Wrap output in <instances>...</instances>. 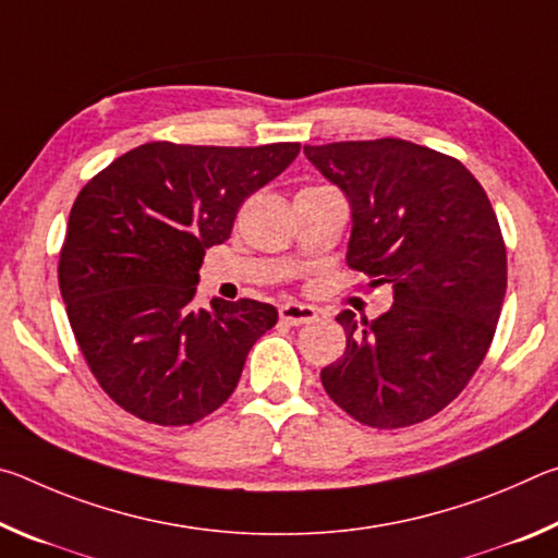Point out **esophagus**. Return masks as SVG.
Wrapping results in <instances>:
<instances>
[{"instance_id": "1", "label": "esophagus", "mask_w": 558, "mask_h": 558, "mask_svg": "<svg viewBox=\"0 0 558 558\" xmlns=\"http://www.w3.org/2000/svg\"><path fill=\"white\" fill-rule=\"evenodd\" d=\"M280 319L282 323H288V325H307V323H313V319L317 317V313H315V307H310V305H298V302H286V305H280Z\"/></svg>"}]
</instances>
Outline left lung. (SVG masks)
<instances>
[{
    "label": "left lung",
    "instance_id": "1",
    "mask_svg": "<svg viewBox=\"0 0 558 558\" xmlns=\"http://www.w3.org/2000/svg\"><path fill=\"white\" fill-rule=\"evenodd\" d=\"M352 206L347 266L391 286L376 319L337 315L342 359L319 374L364 426H415L458 399L493 344L507 290V248L483 184L436 149L405 140L305 145Z\"/></svg>",
    "mask_w": 558,
    "mask_h": 558
}]
</instances>
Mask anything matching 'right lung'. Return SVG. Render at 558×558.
Returning a JSON list of instances; mask_svg holds the SVG:
<instances>
[{"instance_id":"obj_1","label":"right lung","mask_w":558,"mask_h":558,"mask_svg":"<svg viewBox=\"0 0 558 558\" xmlns=\"http://www.w3.org/2000/svg\"><path fill=\"white\" fill-rule=\"evenodd\" d=\"M300 153V143L206 147L147 143L75 196L59 288L88 369L120 409L192 426L233 393L245 356L278 323L266 302L194 307L204 253Z\"/></svg>"}]
</instances>
